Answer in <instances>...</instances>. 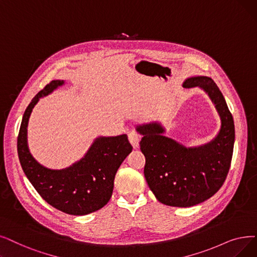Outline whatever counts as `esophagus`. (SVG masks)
Listing matches in <instances>:
<instances>
[{
  "mask_svg": "<svg viewBox=\"0 0 257 257\" xmlns=\"http://www.w3.org/2000/svg\"><path fill=\"white\" fill-rule=\"evenodd\" d=\"M128 138H129V142L132 145V147L135 148V149L139 148V146H140V140H141L140 135H138L136 131H131L129 135H128Z\"/></svg>",
  "mask_w": 257,
  "mask_h": 257,
  "instance_id": "esophagus-1",
  "label": "esophagus"
}]
</instances>
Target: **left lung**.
Wrapping results in <instances>:
<instances>
[{
  "mask_svg": "<svg viewBox=\"0 0 257 257\" xmlns=\"http://www.w3.org/2000/svg\"><path fill=\"white\" fill-rule=\"evenodd\" d=\"M183 86L197 87L208 94L220 118L215 138L206 144L187 147L166 137V128L160 121L140 124L137 131L143 136L140 146L146 158L144 174L150 190L164 205L187 208L213 196L224 184L235 130L225 97L211 77H188Z\"/></svg>",
  "mask_w": 257,
  "mask_h": 257,
  "instance_id": "left-lung-1",
  "label": "left lung"
}]
</instances>
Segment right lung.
<instances>
[{
    "instance_id": "add662e5",
    "label": "right lung",
    "mask_w": 257,
    "mask_h": 257,
    "mask_svg": "<svg viewBox=\"0 0 257 257\" xmlns=\"http://www.w3.org/2000/svg\"><path fill=\"white\" fill-rule=\"evenodd\" d=\"M63 85V80L51 81L31 99L21 122L18 154L22 169L43 199L64 213L86 215L109 202L116 171L132 151V146L127 135L97 137L83 158L67 168L50 169L40 164L28 147L29 117L41 97L51 94Z\"/></svg>"
}]
</instances>
